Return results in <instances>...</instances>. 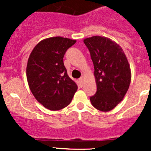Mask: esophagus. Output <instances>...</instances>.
Instances as JSON below:
<instances>
[{
    "instance_id": "esophagus-1",
    "label": "esophagus",
    "mask_w": 151,
    "mask_h": 151,
    "mask_svg": "<svg viewBox=\"0 0 151 151\" xmlns=\"http://www.w3.org/2000/svg\"><path fill=\"white\" fill-rule=\"evenodd\" d=\"M79 82L80 83V84H83V77H81L80 79H79Z\"/></svg>"
}]
</instances>
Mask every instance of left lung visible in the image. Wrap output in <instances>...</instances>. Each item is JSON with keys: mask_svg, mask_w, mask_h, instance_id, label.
Instances as JSON below:
<instances>
[{"mask_svg": "<svg viewBox=\"0 0 151 151\" xmlns=\"http://www.w3.org/2000/svg\"><path fill=\"white\" fill-rule=\"evenodd\" d=\"M93 63L97 91L90 98L96 109L112 110L126 95L131 83V69L122 48L108 38L95 36L84 39Z\"/></svg>", "mask_w": 151, "mask_h": 151, "instance_id": "left-lung-1", "label": "left lung"}]
</instances>
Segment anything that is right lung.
<instances>
[{"instance_id": "add662e5", "label": "right lung", "mask_w": 151, "mask_h": 151, "mask_svg": "<svg viewBox=\"0 0 151 151\" xmlns=\"http://www.w3.org/2000/svg\"><path fill=\"white\" fill-rule=\"evenodd\" d=\"M77 41L56 36L41 41L30 53L26 68L29 88L47 109L59 110L71 103L77 85L63 63L66 50Z\"/></svg>"}]
</instances>
